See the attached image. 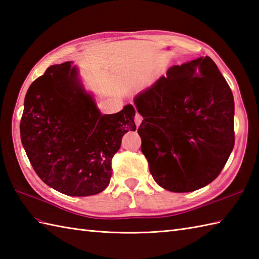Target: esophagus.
<instances>
[{
  "mask_svg": "<svg viewBox=\"0 0 259 259\" xmlns=\"http://www.w3.org/2000/svg\"><path fill=\"white\" fill-rule=\"evenodd\" d=\"M141 122H142V115L140 113L137 112L136 115H135V123H136L137 126H139Z\"/></svg>",
  "mask_w": 259,
  "mask_h": 259,
  "instance_id": "1",
  "label": "esophagus"
}]
</instances>
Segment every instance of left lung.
<instances>
[{
    "label": "left lung",
    "mask_w": 259,
    "mask_h": 259,
    "mask_svg": "<svg viewBox=\"0 0 259 259\" xmlns=\"http://www.w3.org/2000/svg\"><path fill=\"white\" fill-rule=\"evenodd\" d=\"M135 104L144 118L141 151L159 186L189 192L218 177L235 145V103L210 58L174 65Z\"/></svg>",
    "instance_id": "1"
}]
</instances>
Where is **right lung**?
<instances>
[{"instance_id":"right-lung-1","label":"right lung","mask_w":259,"mask_h":259,"mask_svg":"<svg viewBox=\"0 0 259 259\" xmlns=\"http://www.w3.org/2000/svg\"><path fill=\"white\" fill-rule=\"evenodd\" d=\"M72 62L51 65L30 85L21 141L43 183L61 194L97 195L107 188L121 139L135 131V108L102 114L82 87Z\"/></svg>"}]
</instances>
